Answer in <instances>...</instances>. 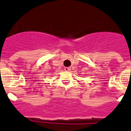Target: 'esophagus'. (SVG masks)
Wrapping results in <instances>:
<instances>
[{
	"instance_id": "esophagus-1",
	"label": "esophagus",
	"mask_w": 131,
	"mask_h": 131,
	"mask_svg": "<svg viewBox=\"0 0 131 131\" xmlns=\"http://www.w3.org/2000/svg\"><path fill=\"white\" fill-rule=\"evenodd\" d=\"M64 70L67 71H71V68L70 67H64Z\"/></svg>"
}]
</instances>
